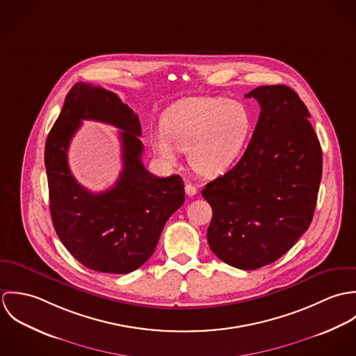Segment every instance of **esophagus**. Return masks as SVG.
<instances>
[{
    "mask_svg": "<svg viewBox=\"0 0 356 356\" xmlns=\"http://www.w3.org/2000/svg\"><path fill=\"white\" fill-rule=\"evenodd\" d=\"M185 192L188 196H195L197 193V188L193 184H186L185 185Z\"/></svg>",
    "mask_w": 356,
    "mask_h": 356,
    "instance_id": "esophagus-1",
    "label": "esophagus"
}]
</instances>
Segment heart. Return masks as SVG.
<instances>
[{
	"instance_id": "heart-1",
	"label": "heart",
	"mask_w": 356,
	"mask_h": 356,
	"mask_svg": "<svg viewBox=\"0 0 356 356\" xmlns=\"http://www.w3.org/2000/svg\"><path fill=\"white\" fill-rule=\"evenodd\" d=\"M252 130V115L243 102L225 97H191L172 104L163 115V129L149 133L160 161L175 165L179 151L204 177L227 171L241 156Z\"/></svg>"
}]
</instances>
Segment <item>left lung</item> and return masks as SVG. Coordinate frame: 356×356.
I'll list each match as a JSON object with an SVG mask.
<instances>
[{
    "instance_id": "1",
    "label": "left lung",
    "mask_w": 356,
    "mask_h": 356,
    "mask_svg": "<svg viewBox=\"0 0 356 356\" xmlns=\"http://www.w3.org/2000/svg\"><path fill=\"white\" fill-rule=\"evenodd\" d=\"M260 105L240 161L205 185L212 208L207 238L225 263L254 270L286 254L307 232L322 178V149L309 112L285 85L245 95Z\"/></svg>"
}]
</instances>
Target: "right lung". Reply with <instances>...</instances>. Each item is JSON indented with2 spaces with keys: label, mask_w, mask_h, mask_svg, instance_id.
<instances>
[{
  "label": "right lung",
  "mask_w": 356,
  "mask_h": 356,
  "mask_svg": "<svg viewBox=\"0 0 356 356\" xmlns=\"http://www.w3.org/2000/svg\"><path fill=\"white\" fill-rule=\"evenodd\" d=\"M82 118L121 132L124 170L102 194L79 186L67 167V147ZM137 113L112 92L78 82L68 92L45 144V167L54 230L79 263L100 273L127 274L154 252L168 218L185 202L179 175L160 178L141 161L144 145Z\"/></svg>",
  "instance_id": "add662e5"
}]
</instances>
